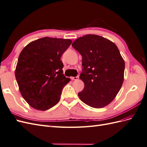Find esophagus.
Returning a JSON list of instances; mask_svg holds the SVG:
<instances>
[{"label": "esophagus", "instance_id": "esophagus-1", "mask_svg": "<svg viewBox=\"0 0 147 147\" xmlns=\"http://www.w3.org/2000/svg\"><path fill=\"white\" fill-rule=\"evenodd\" d=\"M71 79L72 80H78L79 79L78 77H71Z\"/></svg>", "mask_w": 147, "mask_h": 147}]
</instances>
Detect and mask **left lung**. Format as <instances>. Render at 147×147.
<instances>
[{
	"mask_svg": "<svg viewBox=\"0 0 147 147\" xmlns=\"http://www.w3.org/2000/svg\"><path fill=\"white\" fill-rule=\"evenodd\" d=\"M72 46L82 56L84 82L78 97L84 104L100 109L116 97L124 81V61L118 47L109 39L94 34L80 37Z\"/></svg>",
	"mask_w": 147,
	"mask_h": 147,
	"instance_id": "left-lung-1",
	"label": "left lung"
}]
</instances>
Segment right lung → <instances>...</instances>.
Here are the masks:
<instances>
[{
  "mask_svg": "<svg viewBox=\"0 0 147 147\" xmlns=\"http://www.w3.org/2000/svg\"><path fill=\"white\" fill-rule=\"evenodd\" d=\"M72 43L70 39L43 37L21 51L15 69L20 93L32 108L47 110L57 104L70 80L64 77L61 57Z\"/></svg>",
  "mask_w": 147,
  "mask_h": 147,
  "instance_id": "1",
  "label": "right lung"
}]
</instances>
